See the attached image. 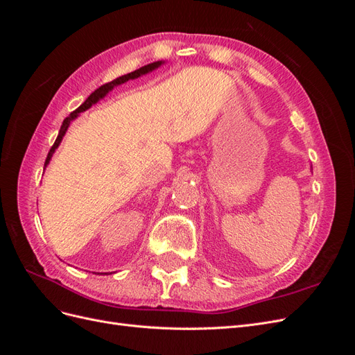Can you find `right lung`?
I'll use <instances>...</instances> for the list:
<instances>
[{"mask_svg": "<svg viewBox=\"0 0 355 355\" xmlns=\"http://www.w3.org/2000/svg\"><path fill=\"white\" fill-rule=\"evenodd\" d=\"M161 63H163V62H154V63H149V65H145V67L139 68V69H136V71H133V72H130V73H125V75H123V77H118V78H115L114 81H111V83H106V84L101 85L99 89H96V90L89 96V98L85 99V102H84L81 106H78L77 110L72 111V112L65 118V120H63L62 127H60V130H59V135H58V137H56V141H55V144H53V146L50 148V151H49V154H47L44 167L49 164V161H50V158H51L53 153L56 151V148H58V146H59V144L62 142V137L65 136V133H67V130H68V127H69V124H71V121L73 120V118H77L80 112H83V111H85V110H89L93 103H96V102H98L99 99H102L103 96H106V93H108L110 90H112V89H114V85L123 84V83H125V81H128V80H135V78H137V77H141V75H144V73L151 72V71H154L155 68H158V67L161 65Z\"/></svg>", "mask_w": 355, "mask_h": 355, "instance_id": "1", "label": "right lung"}]
</instances>
